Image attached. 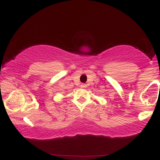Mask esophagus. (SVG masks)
Wrapping results in <instances>:
<instances>
[{
  "label": "esophagus",
  "mask_w": 160,
  "mask_h": 160,
  "mask_svg": "<svg viewBox=\"0 0 160 160\" xmlns=\"http://www.w3.org/2000/svg\"><path fill=\"white\" fill-rule=\"evenodd\" d=\"M86 86H87V85H86V84H85V83H82L81 85H80V87L81 88H86Z\"/></svg>",
  "instance_id": "34e87169"
}]
</instances>
